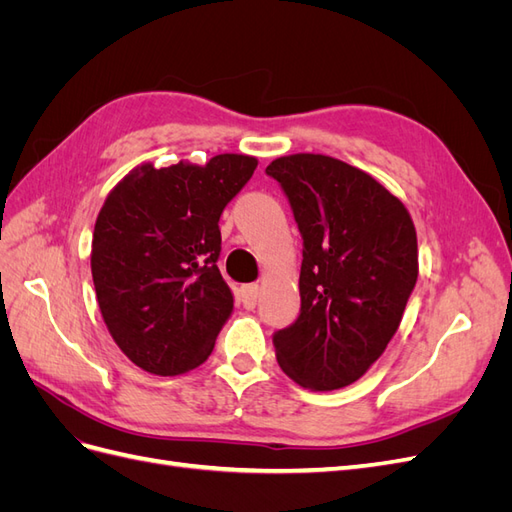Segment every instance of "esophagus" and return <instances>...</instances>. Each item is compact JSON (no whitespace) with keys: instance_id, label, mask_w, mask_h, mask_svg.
<instances>
[{"instance_id":"34e87169","label":"esophagus","mask_w":512,"mask_h":512,"mask_svg":"<svg viewBox=\"0 0 512 512\" xmlns=\"http://www.w3.org/2000/svg\"><path fill=\"white\" fill-rule=\"evenodd\" d=\"M260 297V288L256 284H245L239 288V301L243 303L245 309H254L258 305Z\"/></svg>"}]
</instances>
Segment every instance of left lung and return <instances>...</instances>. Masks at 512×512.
Wrapping results in <instances>:
<instances>
[{"label": "left lung", "mask_w": 512, "mask_h": 512, "mask_svg": "<svg viewBox=\"0 0 512 512\" xmlns=\"http://www.w3.org/2000/svg\"><path fill=\"white\" fill-rule=\"evenodd\" d=\"M303 239L301 312L275 331L284 374L305 389L359 380L395 335L418 277L416 230L404 203L374 177L320 153L267 166Z\"/></svg>", "instance_id": "8db88e82"}]
</instances>
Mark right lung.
Segmentation results:
<instances>
[{"label": "right lung", "instance_id": "add662e5", "mask_svg": "<svg viewBox=\"0 0 512 512\" xmlns=\"http://www.w3.org/2000/svg\"><path fill=\"white\" fill-rule=\"evenodd\" d=\"M256 166L237 153L205 166L143 164L106 196L91 241L96 297L115 344L149 374L205 363L230 318L218 222Z\"/></svg>", "mask_w": 512, "mask_h": 512}]
</instances>
